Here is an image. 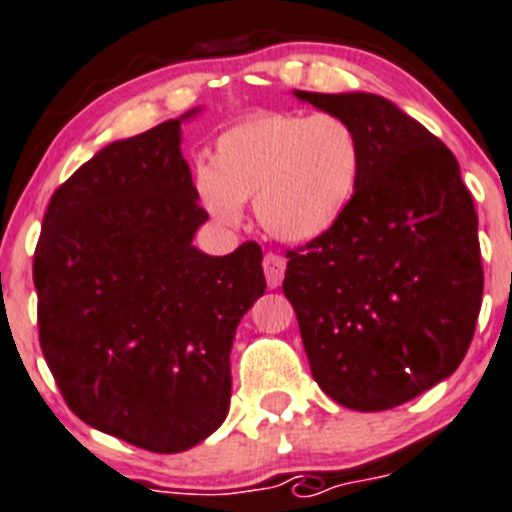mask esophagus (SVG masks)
I'll use <instances>...</instances> for the list:
<instances>
[{
  "label": "esophagus",
  "instance_id": "1",
  "mask_svg": "<svg viewBox=\"0 0 512 512\" xmlns=\"http://www.w3.org/2000/svg\"><path fill=\"white\" fill-rule=\"evenodd\" d=\"M262 267H265L267 288H278L285 278V257L275 255V252H267L265 260H262Z\"/></svg>",
  "mask_w": 512,
  "mask_h": 512
}]
</instances>
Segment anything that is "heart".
<instances>
[{
    "instance_id": "heart-1",
    "label": "heart",
    "mask_w": 512,
    "mask_h": 512,
    "mask_svg": "<svg viewBox=\"0 0 512 512\" xmlns=\"http://www.w3.org/2000/svg\"><path fill=\"white\" fill-rule=\"evenodd\" d=\"M364 166L361 138L331 113H255L214 141L194 194L214 222L237 227L242 202L255 199L257 222L283 242L331 232L356 197Z\"/></svg>"
}]
</instances>
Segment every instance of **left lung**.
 <instances>
[{"label": "left lung", "mask_w": 512, "mask_h": 512, "mask_svg": "<svg viewBox=\"0 0 512 512\" xmlns=\"http://www.w3.org/2000/svg\"><path fill=\"white\" fill-rule=\"evenodd\" d=\"M295 98L361 138L356 197L328 234L288 252L283 293L310 371L341 407L384 412L462 364L482 305L477 214L452 151L374 93Z\"/></svg>", "instance_id": "left-lung-1"}]
</instances>
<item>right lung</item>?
<instances>
[{
  "label": "right lung",
  "instance_id": "obj_1",
  "mask_svg": "<svg viewBox=\"0 0 512 512\" xmlns=\"http://www.w3.org/2000/svg\"><path fill=\"white\" fill-rule=\"evenodd\" d=\"M113 141L52 194L32 278L45 361L90 427L184 452L229 412V351L265 293L262 250L191 245L209 219L181 156V121Z\"/></svg>",
  "mask_w": 512,
  "mask_h": 512
}]
</instances>
